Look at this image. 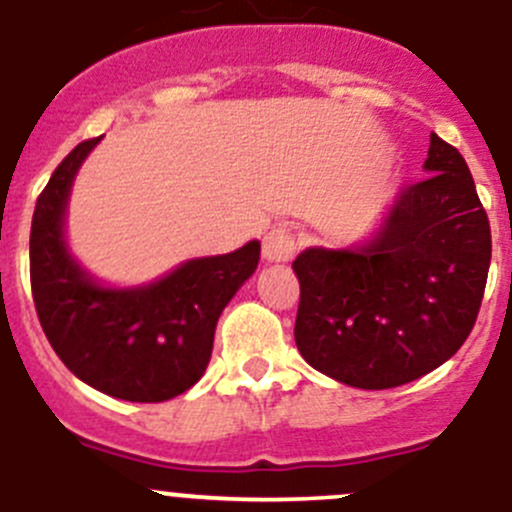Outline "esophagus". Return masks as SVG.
<instances>
[{
    "label": "esophagus",
    "mask_w": 512,
    "mask_h": 512,
    "mask_svg": "<svg viewBox=\"0 0 512 512\" xmlns=\"http://www.w3.org/2000/svg\"><path fill=\"white\" fill-rule=\"evenodd\" d=\"M297 250V240L287 227H275L262 240V257L267 262H290Z\"/></svg>",
    "instance_id": "34e87169"
}]
</instances>
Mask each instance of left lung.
<instances>
[{
	"instance_id": "left-lung-1",
	"label": "left lung",
	"mask_w": 512,
	"mask_h": 512,
	"mask_svg": "<svg viewBox=\"0 0 512 512\" xmlns=\"http://www.w3.org/2000/svg\"><path fill=\"white\" fill-rule=\"evenodd\" d=\"M428 180L395 197L380 232L355 250L310 247L295 342L322 375L388 390L428 375L468 340L490 267V222L463 155L430 135Z\"/></svg>"
}]
</instances>
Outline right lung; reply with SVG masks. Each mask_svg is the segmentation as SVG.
<instances>
[{
  "mask_svg": "<svg viewBox=\"0 0 512 512\" xmlns=\"http://www.w3.org/2000/svg\"><path fill=\"white\" fill-rule=\"evenodd\" d=\"M97 142H79L37 197L29 235L34 307L49 345L79 380L119 400L162 403L205 375L217 320L257 270L260 242L187 260L150 285H99L64 240L74 175Z\"/></svg>",
  "mask_w": 512,
  "mask_h": 512,
  "instance_id": "1",
  "label": "right lung"
}]
</instances>
